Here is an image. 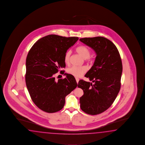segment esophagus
Masks as SVG:
<instances>
[{"label":"esophagus","mask_w":145,"mask_h":145,"mask_svg":"<svg viewBox=\"0 0 145 145\" xmlns=\"http://www.w3.org/2000/svg\"><path fill=\"white\" fill-rule=\"evenodd\" d=\"M75 80H76V81L77 83H78V81H79V78H75Z\"/></svg>","instance_id":"34e87169"}]
</instances>
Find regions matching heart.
Returning a JSON list of instances; mask_svg holds the SVG:
<instances>
[{
  "label": "heart",
  "instance_id": "obj_1",
  "mask_svg": "<svg viewBox=\"0 0 145 145\" xmlns=\"http://www.w3.org/2000/svg\"><path fill=\"white\" fill-rule=\"evenodd\" d=\"M77 54L87 62H91L93 58L90 57V50L87 46L80 45L78 46L75 49ZM71 52L68 50L65 53L64 61L66 64H68L70 62V58ZM87 71V69L85 67H72L68 70V73L75 77H79L82 76Z\"/></svg>",
  "mask_w": 145,
  "mask_h": 145
}]
</instances>
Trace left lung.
Here are the masks:
<instances>
[{
	"label": "left lung",
	"mask_w": 145,
	"mask_h": 145,
	"mask_svg": "<svg viewBox=\"0 0 145 145\" xmlns=\"http://www.w3.org/2000/svg\"><path fill=\"white\" fill-rule=\"evenodd\" d=\"M80 40L97 55L93 65L85 75L93 84L81 80L77 85L84 91L80 98V109L88 114L97 115L112 105L119 92L122 60L116 45L108 39L98 36Z\"/></svg>",
	"instance_id": "8db88e82"
}]
</instances>
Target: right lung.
I'll return each mask as SVG.
<instances>
[{
    "mask_svg": "<svg viewBox=\"0 0 145 145\" xmlns=\"http://www.w3.org/2000/svg\"><path fill=\"white\" fill-rule=\"evenodd\" d=\"M77 37L49 35L39 39L29 50L26 60L25 82L33 103L46 112L61 110L65 97L77 87L73 75L55 80L60 69L65 67V53L77 42Z\"/></svg>",
    "mask_w": 145,
    "mask_h": 145,
    "instance_id": "right-lung-1",
    "label": "right lung"
}]
</instances>
